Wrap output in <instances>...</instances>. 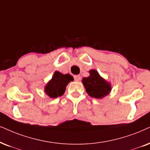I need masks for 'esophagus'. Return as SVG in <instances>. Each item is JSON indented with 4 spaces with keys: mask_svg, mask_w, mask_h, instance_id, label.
Returning a JSON list of instances; mask_svg holds the SVG:
<instances>
[{
    "mask_svg": "<svg viewBox=\"0 0 150 150\" xmlns=\"http://www.w3.org/2000/svg\"><path fill=\"white\" fill-rule=\"evenodd\" d=\"M74 79H75V81H79L80 80V79H81V77H80V75H75V76H74Z\"/></svg>",
    "mask_w": 150,
    "mask_h": 150,
    "instance_id": "obj_1",
    "label": "esophagus"
}]
</instances>
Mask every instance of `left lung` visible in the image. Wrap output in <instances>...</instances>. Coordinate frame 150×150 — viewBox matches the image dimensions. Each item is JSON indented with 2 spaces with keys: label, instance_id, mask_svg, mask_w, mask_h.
Segmentation results:
<instances>
[{
  "label": "left lung",
  "instance_id": "obj_1",
  "mask_svg": "<svg viewBox=\"0 0 150 150\" xmlns=\"http://www.w3.org/2000/svg\"><path fill=\"white\" fill-rule=\"evenodd\" d=\"M90 75L84 77L82 83L86 88V91L91 97L102 98L109 94L111 90V85L100 76L99 73L96 70L89 71Z\"/></svg>",
  "mask_w": 150,
  "mask_h": 150
}]
</instances>
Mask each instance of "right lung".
Instances as JSON below:
<instances>
[{
	"label": "right lung",
	"mask_w": 150,
	"mask_h": 150,
	"mask_svg": "<svg viewBox=\"0 0 150 150\" xmlns=\"http://www.w3.org/2000/svg\"><path fill=\"white\" fill-rule=\"evenodd\" d=\"M71 81H73V77L69 74H63L56 71L52 78L45 87V92L49 97L56 98L60 97L65 92L66 86Z\"/></svg>",
	"instance_id": "right-lung-1"
}]
</instances>
